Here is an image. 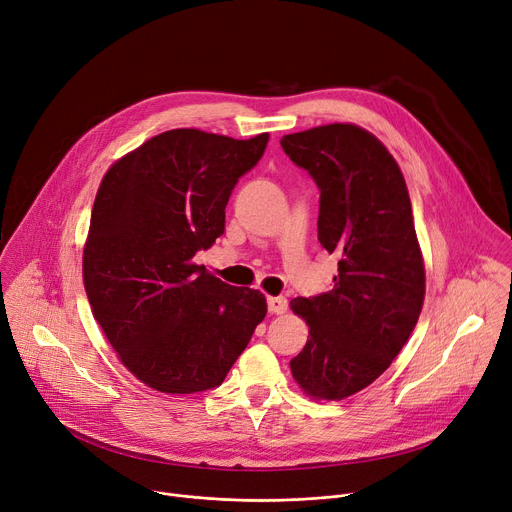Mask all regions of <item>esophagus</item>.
Segmentation results:
<instances>
[{
  "mask_svg": "<svg viewBox=\"0 0 512 512\" xmlns=\"http://www.w3.org/2000/svg\"><path fill=\"white\" fill-rule=\"evenodd\" d=\"M266 303H268V311L277 313V316H279V313L287 311V299L285 297H268Z\"/></svg>",
  "mask_w": 512,
  "mask_h": 512,
  "instance_id": "obj_1",
  "label": "esophagus"
}]
</instances>
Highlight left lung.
I'll list each match as a JSON object with an SVG mask.
<instances>
[{
	"label": "left lung",
	"mask_w": 512,
	"mask_h": 512,
	"mask_svg": "<svg viewBox=\"0 0 512 512\" xmlns=\"http://www.w3.org/2000/svg\"><path fill=\"white\" fill-rule=\"evenodd\" d=\"M320 188L318 240L338 260L334 289L297 297L309 338L291 373L313 400H344L400 355L424 301V262L398 162L357 125H324L281 139Z\"/></svg>",
	"instance_id": "8db88e82"
}]
</instances>
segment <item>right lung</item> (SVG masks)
Instances as JSON below:
<instances>
[{
    "label": "right lung",
    "instance_id": "add662e5",
    "mask_svg": "<svg viewBox=\"0 0 512 512\" xmlns=\"http://www.w3.org/2000/svg\"><path fill=\"white\" fill-rule=\"evenodd\" d=\"M266 143L268 133L240 141L174 129L102 178L84 248L86 293L123 365L157 391L221 385L266 316L260 291L192 262L225 231L231 190Z\"/></svg>",
    "mask_w": 512,
    "mask_h": 512
}]
</instances>
